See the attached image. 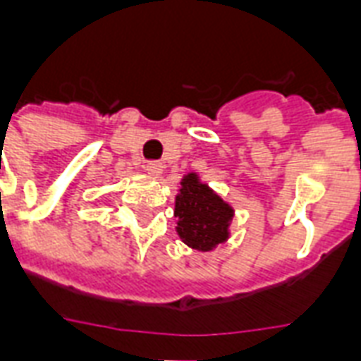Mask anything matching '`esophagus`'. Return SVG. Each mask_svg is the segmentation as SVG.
Wrapping results in <instances>:
<instances>
[{
    "label": "esophagus",
    "mask_w": 361,
    "mask_h": 361,
    "mask_svg": "<svg viewBox=\"0 0 361 361\" xmlns=\"http://www.w3.org/2000/svg\"><path fill=\"white\" fill-rule=\"evenodd\" d=\"M146 172L153 178H159V176L163 174V163H159V161H149L146 164Z\"/></svg>",
    "instance_id": "esophagus-1"
}]
</instances>
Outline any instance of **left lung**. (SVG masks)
Masks as SVG:
<instances>
[{
    "label": "left lung",
    "mask_w": 361,
    "mask_h": 361,
    "mask_svg": "<svg viewBox=\"0 0 361 361\" xmlns=\"http://www.w3.org/2000/svg\"><path fill=\"white\" fill-rule=\"evenodd\" d=\"M176 232L195 251H214L231 238L234 208L200 180L197 172L181 178L174 204Z\"/></svg>",
    "instance_id": "left-lung-1"
}]
</instances>
